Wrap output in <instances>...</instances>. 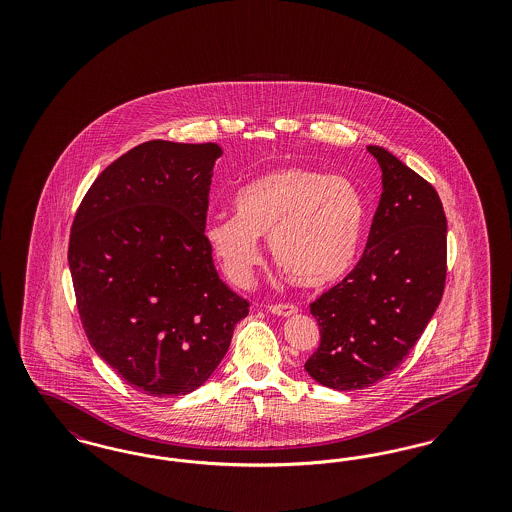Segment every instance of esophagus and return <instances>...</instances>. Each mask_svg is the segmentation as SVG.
<instances>
[{
	"mask_svg": "<svg viewBox=\"0 0 512 512\" xmlns=\"http://www.w3.org/2000/svg\"><path fill=\"white\" fill-rule=\"evenodd\" d=\"M268 311L278 317H292L297 313V307L293 303H276V305H270Z\"/></svg>",
	"mask_w": 512,
	"mask_h": 512,
	"instance_id": "34e87169",
	"label": "esophagus"
}]
</instances>
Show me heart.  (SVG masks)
I'll return each instance as SVG.
<instances>
[{"label": "heart", "mask_w": 512, "mask_h": 512, "mask_svg": "<svg viewBox=\"0 0 512 512\" xmlns=\"http://www.w3.org/2000/svg\"><path fill=\"white\" fill-rule=\"evenodd\" d=\"M236 217H213L205 242L224 274L244 286L268 238L272 261L301 288L328 286L353 267L366 224L365 195L338 174L284 167L234 197Z\"/></svg>", "instance_id": "b5f03b06"}]
</instances>
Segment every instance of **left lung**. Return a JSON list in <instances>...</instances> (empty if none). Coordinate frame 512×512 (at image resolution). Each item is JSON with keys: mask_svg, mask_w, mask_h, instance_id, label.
Returning <instances> with one entry per match:
<instances>
[{"mask_svg": "<svg viewBox=\"0 0 512 512\" xmlns=\"http://www.w3.org/2000/svg\"><path fill=\"white\" fill-rule=\"evenodd\" d=\"M384 192L361 261L311 303L320 328L305 370L334 390H365L405 361L438 309L447 219L436 188L390 151L368 146Z\"/></svg>", "mask_w": 512, "mask_h": 512, "instance_id": "1", "label": "left lung"}]
</instances>
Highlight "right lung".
I'll return each instance as SVG.
<instances>
[{"label": "right lung", "mask_w": 512, "mask_h": 512, "mask_svg": "<svg viewBox=\"0 0 512 512\" xmlns=\"http://www.w3.org/2000/svg\"><path fill=\"white\" fill-rule=\"evenodd\" d=\"M220 155L217 144H140L99 174L74 215L69 267L82 328L151 397L197 390L249 313L203 234Z\"/></svg>", "instance_id": "add662e5"}]
</instances>
